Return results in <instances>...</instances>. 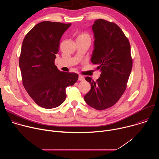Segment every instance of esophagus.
Returning <instances> with one entry per match:
<instances>
[{
    "mask_svg": "<svg viewBox=\"0 0 159 159\" xmlns=\"http://www.w3.org/2000/svg\"><path fill=\"white\" fill-rule=\"evenodd\" d=\"M78 79H79V80H80V81H84V77L83 76H82V75H79Z\"/></svg>",
    "mask_w": 159,
    "mask_h": 159,
    "instance_id": "34e87169",
    "label": "esophagus"
}]
</instances>
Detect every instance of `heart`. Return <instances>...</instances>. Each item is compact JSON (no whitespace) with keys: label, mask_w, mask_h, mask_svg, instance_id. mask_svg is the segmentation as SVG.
Instances as JSON below:
<instances>
[{"label":"heart","mask_w":159,"mask_h":159,"mask_svg":"<svg viewBox=\"0 0 159 159\" xmlns=\"http://www.w3.org/2000/svg\"><path fill=\"white\" fill-rule=\"evenodd\" d=\"M78 38H89V35L87 33H82L79 36Z\"/></svg>","instance_id":"heart-1"}]
</instances>
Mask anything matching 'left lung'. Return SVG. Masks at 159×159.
<instances>
[{"label": "left lung", "mask_w": 159, "mask_h": 159, "mask_svg": "<svg viewBox=\"0 0 159 159\" xmlns=\"http://www.w3.org/2000/svg\"><path fill=\"white\" fill-rule=\"evenodd\" d=\"M92 30L94 48L90 60L101 74L96 82L85 77L91 89L84 100L90 107L104 110L115 105L125 91L133 60L129 42L117 25L99 19Z\"/></svg>", "instance_id": "obj_1"}]
</instances>
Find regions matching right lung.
<instances>
[{"label":"right lung","instance_id":"1","mask_svg":"<svg viewBox=\"0 0 159 159\" xmlns=\"http://www.w3.org/2000/svg\"><path fill=\"white\" fill-rule=\"evenodd\" d=\"M70 26L41 22L22 41L19 62L22 84L36 104L45 109L61 105L66 96V88L79 78L75 73L60 71L55 65L61 37Z\"/></svg>","mask_w":159,"mask_h":159}]
</instances>
